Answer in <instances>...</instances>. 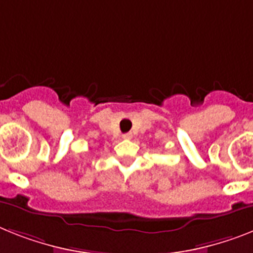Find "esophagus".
Returning <instances> with one entry per match:
<instances>
[{
    "label": "esophagus",
    "instance_id": "esophagus-1",
    "mask_svg": "<svg viewBox=\"0 0 253 253\" xmlns=\"http://www.w3.org/2000/svg\"><path fill=\"white\" fill-rule=\"evenodd\" d=\"M131 137H132V133H131V132L123 133V135H122V139H125V140H130Z\"/></svg>",
    "mask_w": 253,
    "mask_h": 253
}]
</instances>
